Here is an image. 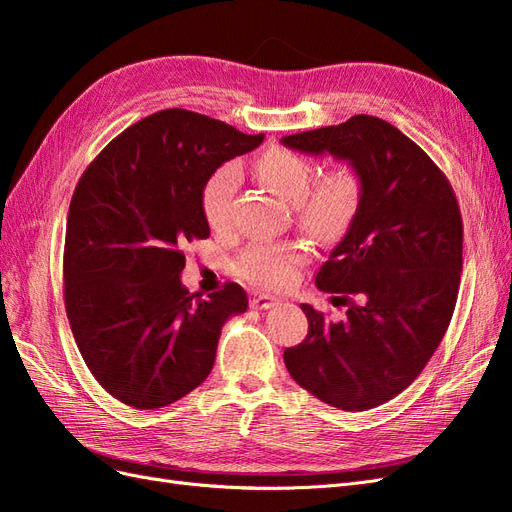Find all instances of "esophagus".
I'll list each match as a JSON object with an SVG mask.
<instances>
[{
  "label": "esophagus",
  "mask_w": 512,
  "mask_h": 512,
  "mask_svg": "<svg viewBox=\"0 0 512 512\" xmlns=\"http://www.w3.org/2000/svg\"><path fill=\"white\" fill-rule=\"evenodd\" d=\"M250 305H252L254 309H271V307H275V305H280V301L273 299V297H267V294H254Z\"/></svg>",
  "instance_id": "1"
}]
</instances>
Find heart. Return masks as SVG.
<instances>
[{
  "mask_svg": "<svg viewBox=\"0 0 512 512\" xmlns=\"http://www.w3.org/2000/svg\"><path fill=\"white\" fill-rule=\"evenodd\" d=\"M258 175L275 194L297 205L301 226L318 239L342 237L359 213L363 185L350 168L331 170L312 185L316 166L297 151L275 147L258 160ZM237 188L235 164H224L207 177L200 207L213 230L230 228ZM303 262V252L290 243H254L237 260V273L258 288L284 290L297 280Z\"/></svg>",
  "mask_w": 512,
  "mask_h": 512,
  "instance_id": "heart-1",
  "label": "heart"
}]
</instances>
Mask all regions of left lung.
Masks as SVG:
<instances>
[{"mask_svg":"<svg viewBox=\"0 0 512 512\" xmlns=\"http://www.w3.org/2000/svg\"><path fill=\"white\" fill-rule=\"evenodd\" d=\"M282 143L348 162L363 185L359 213L316 275L320 290L346 294L333 297L348 303L346 320L329 322L303 303L309 331L284 350V363L324 404L376 408L416 380L453 318L463 265L455 192L421 147L371 115Z\"/></svg>","mask_w":512,"mask_h":512,"instance_id":"8db88e82","label":"left lung"}]
</instances>
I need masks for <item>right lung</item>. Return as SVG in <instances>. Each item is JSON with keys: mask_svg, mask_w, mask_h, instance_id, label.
Masks as SVG:
<instances>
[{"mask_svg": "<svg viewBox=\"0 0 512 512\" xmlns=\"http://www.w3.org/2000/svg\"><path fill=\"white\" fill-rule=\"evenodd\" d=\"M265 134L166 108L123 130L72 194L64 297L74 342L121 404L156 410L205 382L224 322L247 309L239 284L200 299L181 284V247L207 239L200 190Z\"/></svg>", "mask_w": 512, "mask_h": 512, "instance_id": "right-lung-1", "label": "right lung"}]
</instances>
